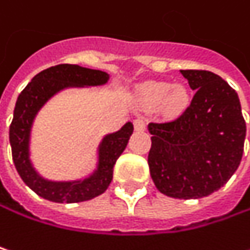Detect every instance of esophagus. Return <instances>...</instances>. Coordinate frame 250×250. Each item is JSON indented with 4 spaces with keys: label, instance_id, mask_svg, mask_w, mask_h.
Segmentation results:
<instances>
[{
    "label": "esophagus",
    "instance_id": "1",
    "mask_svg": "<svg viewBox=\"0 0 250 250\" xmlns=\"http://www.w3.org/2000/svg\"><path fill=\"white\" fill-rule=\"evenodd\" d=\"M134 126L136 131H144L145 129V118L144 116H136L134 119Z\"/></svg>",
    "mask_w": 250,
    "mask_h": 250
}]
</instances>
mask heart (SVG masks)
I'll use <instances>...</instances> for the list:
<instances>
[{
  "label": "heart",
  "instance_id": "1",
  "mask_svg": "<svg viewBox=\"0 0 250 250\" xmlns=\"http://www.w3.org/2000/svg\"><path fill=\"white\" fill-rule=\"evenodd\" d=\"M144 97L151 104H158L162 101L164 109L168 114L181 112L188 104L187 89L181 85L170 88L168 82H149L144 86Z\"/></svg>",
  "mask_w": 250,
  "mask_h": 250
}]
</instances>
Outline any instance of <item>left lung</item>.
<instances>
[{
  "label": "left lung",
  "instance_id": "obj_1",
  "mask_svg": "<svg viewBox=\"0 0 250 250\" xmlns=\"http://www.w3.org/2000/svg\"><path fill=\"white\" fill-rule=\"evenodd\" d=\"M181 74L195 95L175 119L148 125V165L161 193L198 199L221 189L238 169L246 124L236 91L219 75L205 69Z\"/></svg>",
  "mask_w": 250,
  "mask_h": 250
}]
</instances>
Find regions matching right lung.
<instances>
[{
  "label": "right lung",
  "instance_id": "1",
  "mask_svg": "<svg viewBox=\"0 0 250 250\" xmlns=\"http://www.w3.org/2000/svg\"><path fill=\"white\" fill-rule=\"evenodd\" d=\"M109 78L104 71L82 68L78 65L61 63L46 68L37 74L18 95L14 118L9 125V144L12 161L21 179L37 195L58 204H77L89 201L104 193L114 176L116 159L128 145L134 132L131 122L125 124L118 132L106 135L99 145L98 169L89 178L77 182H51L41 178L29 162V131L32 121L48 99L68 86L102 85Z\"/></svg>",
  "mask_w": 250,
  "mask_h": 250
}]
</instances>
